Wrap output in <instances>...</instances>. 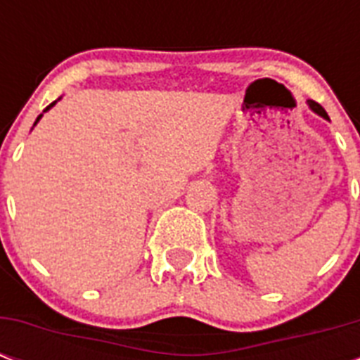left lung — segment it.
Listing matches in <instances>:
<instances>
[{
	"label": "left lung",
	"mask_w": 360,
	"mask_h": 360,
	"mask_svg": "<svg viewBox=\"0 0 360 360\" xmlns=\"http://www.w3.org/2000/svg\"><path fill=\"white\" fill-rule=\"evenodd\" d=\"M308 106H310V110H312V112H316L318 115H321L323 120H329V115H327V112H325L321 104L314 103V101H308Z\"/></svg>",
	"instance_id": "left-lung-1"
}]
</instances>
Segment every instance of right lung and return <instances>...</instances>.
Returning a JSON list of instances; mask_svg holds the SVG:
<instances>
[{
    "label": "right lung",
    "mask_w": 360,
    "mask_h": 360,
    "mask_svg": "<svg viewBox=\"0 0 360 360\" xmlns=\"http://www.w3.org/2000/svg\"><path fill=\"white\" fill-rule=\"evenodd\" d=\"M56 103H58V101H56ZM56 103H52V104H50V106H48V108H46V110H44V112H48V110H50V108H52V106H53V104H56ZM41 117H42V114H41V115H39V117H37V121H35V124H37V123H39V120H41Z\"/></svg>",
    "instance_id": "obj_1"
}]
</instances>
